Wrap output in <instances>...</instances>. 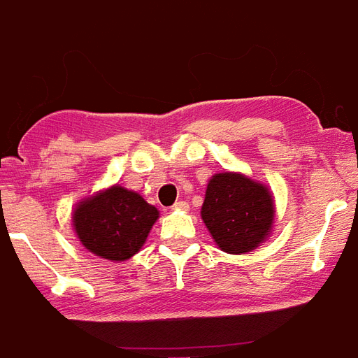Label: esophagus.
<instances>
[{"instance_id":"obj_1","label":"esophagus","mask_w":358,"mask_h":358,"mask_svg":"<svg viewBox=\"0 0 358 358\" xmlns=\"http://www.w3.org/2000/svg\"><path fill=\"white\" fill-rule=\"evenodd\" d=\"M173 210H182V212H185V210H189V204L185 201H178L173 204Z\"/></svg>"}]
</instances>
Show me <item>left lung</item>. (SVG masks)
<instances>
[{"label":"left lung","instance_id":"8db88e82","mask_svg":"<svg viewBox=\"0 0 358 358\" xmlns=\"http://www.w3.org/2000/svg\"><path fill=\"white\" fill-rule=\"evenodd\" d=\"M201 215L219 249L245 255L271 234L275 202L267 185L245 174L219 173L208 182Z\"/></svg>","mask_w":358,"mask_h":358}]
</instances>
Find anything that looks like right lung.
I'll list each match as a JSON object with an SVG mask.
<instances>
[{"label": "right lung", "instance_id": "obj_1", "mask_svg": "<svg viewBox=\"0 0 358 358\" xmlns=\"http://www.w3.org/2000/svg\"><path fill=\"white\" fill-rule=\"evenodd\" d=\"M157 217L159 212L139 193L111 185L81 201L72 213V223L89 252L124 262L139 252Z\"/></svg>", "mask_w": 358, "mask_h": 358}]
</instances>
